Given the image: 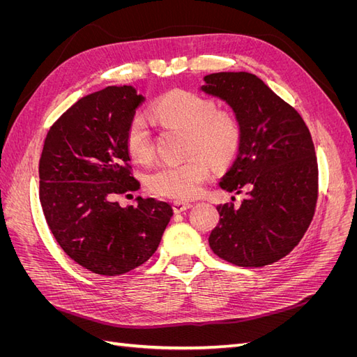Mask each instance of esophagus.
Masks as SVG:
<instances>
[{
  "label": "esophagus",
  "instance_id": "esophagus-1",
  "mask_svg": "<svg viewBox=\"0 0 357 357\" xmlns=\"http://www.w3.org/2000/svg\"><path fill=\"white\" fill-rule=\"evenodd\" d=\"M190 207H192L190 202H183V201H174V202H172V211L177 213V214L189 210Z\"/></svg>",
  "mask_w": 357,
  "mask_h": 357
}]
</instances>
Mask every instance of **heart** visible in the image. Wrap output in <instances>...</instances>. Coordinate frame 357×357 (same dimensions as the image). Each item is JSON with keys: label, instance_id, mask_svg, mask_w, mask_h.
Instances as JSON below:
<instances>
[{"label": "heart", "instance_id": "obj_1", "mask_svg": "<svg viewBox=\"0 0 357 357\" xmlns=\"http://www.w3.org/2000/svg\"><path fill=\"white\" fill-rule=\"evenodd\" d=\"M152 113L165 128L186 131L185 152L180 164H162L150 172L147 186L156 195L185 201L195 198L210 176V165L223 168L235 159L243 139V125L235 112L218 109L208 96L176 89L155 102ZM125 144L129 156L147 164L155 156L153 134L147 119L137 113L128 123Z\"/></svg>", "mask_w": 357, "mask_h": 357}]
</instances>
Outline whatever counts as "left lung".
Instances as JSON below:
<instances>
[{"instance_id": "1", "label": "left lung", "mask_w": 357, "mask_h": 357, "mask_svg": "<svg viewBox=\"0 0 357 357\" xmlns=\"http://www.w3.org/2000/svg\"><path fill=\"white\" fill-rule=\"evenodd\" d=\"M202 91L228 102L240 117L243 139L220 181L243 193L240 207L222 204L210 247L238 266L271 265L298 245L314 218L319 167L301 114L250 73H214Z\"/></svg>"}]
</instances>
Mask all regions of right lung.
Returning <instances> with one entry per match:
<instances>
[{
	"label": "right lung",
	"instance_id": "obj_1",
	"mask_svg": "<svg viewBox=\"0 0 357 357\" xmlns=\"http://www.w3.org/2000/svg\"><path fill=\"white\" fill-rule=\"evenodd\" d=\"M144 101L132 86L83 96L53 123L38 164L40 202L49 229L74 262L98 275H122L147 262L172 215L168 202L138 197L125 134Z\"/></svg>",
	"mask_w": 357,
	"mask_h": 357
}]
</instances>
